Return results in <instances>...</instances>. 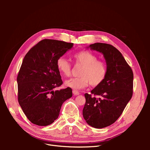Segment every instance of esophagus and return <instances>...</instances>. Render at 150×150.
Instances as JSON below:
<instances>
[{"label":"esophagus","mask_w":150,"mask_h":150,"mask_svg":"<svg viewBox=\"0 0 150 150\" xmlns=\"http://www.w3.org/2000/svg\"><path fill=\"white\" fill-rule=\"evenodd\" d=\"M72 93H73V94L75 95V96H77V95H79V92H78V91H76V90H73V91H72Z\"/></svg>","instance_id":"esophagus-1"}]
</instances>
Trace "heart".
Listing matches in <instances>:
<instances>
[{
  "label": "heart",
  "mask_w": 150,
  "mask_h": 150,
  "mask_svg": "<svg viewBox=\"0 0 150 150\" xmlns=\"http://www.w3.org/2000/svg\"><path fill=\"white\" fill-rule=\"evenodd\" d=\"M74 62L82 68L79 72V77L67 80L65 85L75 89L84 88L90 84L92 87H97L101 84L108 73L106 62L98 59L94 54L88 51H81L73 55ZM57 69L66 77H69L72 73L71 63L64 57H60L56 61Z\"/></svg>",
  "instance_id": "b5f03b06"
}]
</instances>
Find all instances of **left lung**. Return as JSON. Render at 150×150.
Masks as SVG:
<instances>
[{
    "instance_id": "left-lung-1",
    "label": "left lung",
    "mask_w": 150,
    "mask_h": 150,
    "mask_svg": "<svg viewBox=\"0 0 150 150\" xmlns=\"http://www.w3.org/2000/svg\"><path fill=\"white\" fill-rule=\"evenodd\" d=\"M89 47L101 52L108 66L103 83L86 93L83 115L95 128L110 126L119 118L133 96V72L121 53L111 44L94 43Z\"/></svg>"
}]
</instances>
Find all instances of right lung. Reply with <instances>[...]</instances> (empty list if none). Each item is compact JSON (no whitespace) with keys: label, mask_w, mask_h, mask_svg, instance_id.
Wrapping results in <instances>:
<instances>
[{"label":"right lung","mask_w":150,"mask_h":150,"mask_svg":"<svg viewBox=\"0 0 150 150\" xmlns=\"http://www.w3.org/2000/svg\"><path fill=\"white\" fill-rule=\"evenodd\" d=\"M72 46V43L43 39L24 58L17 78L18 101L34 125L52 124L59 115L63 103L72 96L71 88L55 90L62 84L56 61Z\"/></svg>","instance_id":"1"}]
</instances>
